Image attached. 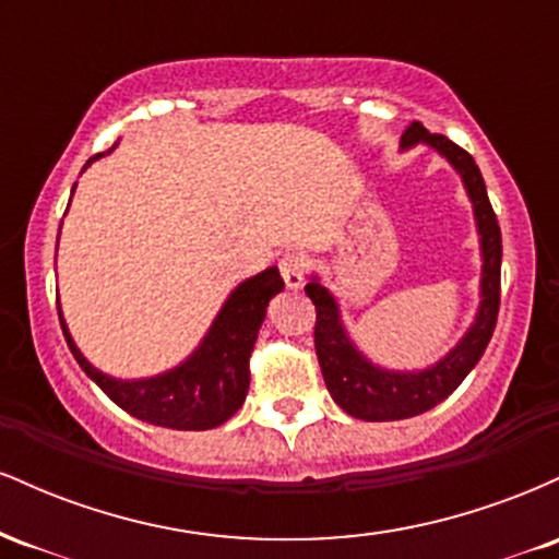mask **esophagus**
I'll return each instance as SVG.
<instances>
[{"label":"esophagus","instance_id":"esophagus-1","mask_svg":"<svg viewBox=\"0 0 559 559\" xmlns=\"http://www.w3.org/2000/svg\"><path fill=\"white\" fill-rule=\"evenodd\" d=\"M278 267H281V275H284V284L288 288H299L301 284H305V267H307L305 254L288 252L281 258Z\"/></svg>","mask_w":559,"mask_h":559}]
</instances>
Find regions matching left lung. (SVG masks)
<instances>
[{
  "label": "left lung",
  "instance_id": "left-lung-1",
  "mask_svg": "<svg viewBox=\"0 0 559 559\" xmlns=\"http://www.w3.org/2000/svg\"><path fill=\"white\" fill-rule=\"evenodd\" d=\"M426 144L439 152L463 178V186L473 202L476 215L478 241H480V305L476 320L465 336L441 357L439 362L423 370H389L370 362L357 349L352 336L346 333L342 310L333 294L312 275L305 286L307 297L316 305V352L323 381L329 386L333 402L346 415L360 420H402L415 418L444 402L465 376L476 368L480 355L489 346V338L497 325L499 312V267H502V234H499L497 215H493L489 194H486L484 176H480L476 159L460 150L454 141L439 133H428L420 123H409L402 133V150Z\"/></svg>",
  "mask_w": 559,
  "mask_h": 559
}]
</instances>
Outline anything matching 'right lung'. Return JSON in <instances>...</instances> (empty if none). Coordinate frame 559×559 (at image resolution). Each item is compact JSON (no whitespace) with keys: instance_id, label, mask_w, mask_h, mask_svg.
<instances>
[{"instance_id":"obj_1","label":"right lung","mask_w":559,"mask_h":559,"mask_svg":"<svg viewBox=\"0 0 559 559\" xmlns=\"http://www.w3.org/2000/svg\"><path fill=\"white\" fill-rule=\"evenodd\" d=\"M102 155L88 159L86 168ZM278 292H284V278H281L278 267H267V271L241 281L223 301L221 312L215 316L202 342L181 365L159 376L131 378V381L96 370L70 336L60 305H57V312H60L66 342L81 370L118 407H123L133 418L152 423V426L176 428V431H207V428L223 426L247 400L249 355H252L260 325L265 320L267 301Z\"/></svg>"}]
</instances>
